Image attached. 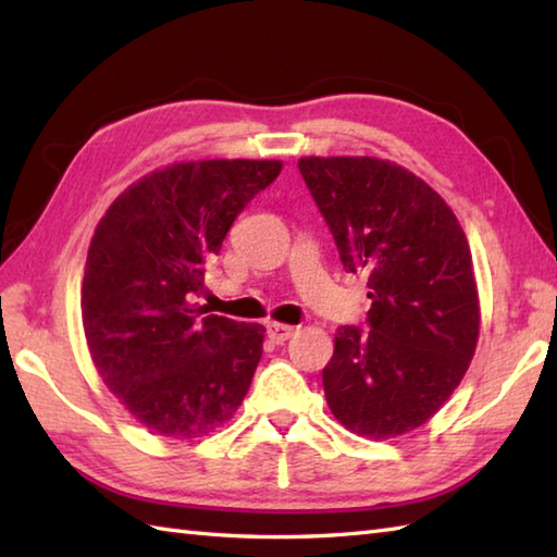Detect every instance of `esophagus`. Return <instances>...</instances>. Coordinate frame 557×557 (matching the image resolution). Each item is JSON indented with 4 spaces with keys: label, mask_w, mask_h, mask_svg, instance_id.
<instances>
[{
    "label": "esophagus",
    "mask_w": 557,
    "mask_h": 557,
    "mask_svg": "<svg viewBox=\"0 0 557 557\" xmlns=\"http://www.w3.org/2000/svg\"><path fill=\"white\" fill-rule=\"evenodd\" d=\"M294 333H297V327L287 325V323H268V337L275 342V345H282V342H287Z\"/></svg>",
    "instance_id": "1"
}]
</instances>
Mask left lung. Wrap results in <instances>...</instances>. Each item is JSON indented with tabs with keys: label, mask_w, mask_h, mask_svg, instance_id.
I'll return each instance as SVG.
<instances>
[{
	"label": "left lung",
	"mask_w": 557,
	"mask_h": 557,
	"mask_svg": "<svg viewBox=\"0 0 557 557\" xmlns=\"http://www.w3.org/2000/svg\"><path fill=\"white\" fill-rule=\"evenodd\" d=\"M342 265L363 272L369 327L345 325L323 369L347 431L389 441L433 419L474 359L481 306L469 242L443 196L397 162L301 158Z\"/></svg>",
	"instance_id": "8db88e82"
}]
</instances>
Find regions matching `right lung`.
<instances>
[{"label": "right lung", "instance_id": "add662e5", "mask_svg": "<svg viewBox=\"0 0 557 557\" xmlns=\"http://www.w3.org/2000/svg\"><path fill=\"white\" fill-rule=\"evenodd\" d=\"M280 160H188L140 176L92 234L81 287L90 359L150 433L188 441L227 423L263 357L265 327L200 318L206 263Z\"/></svg>", "mask_w": 557, "mask_h": 557}]
</instances>
